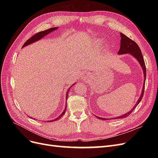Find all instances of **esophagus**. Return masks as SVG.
Listing matches in <instances>:
<instances>
[{
    "mask_svg": "<svg viewBox=\"0 0 158 158\" xmlns=\"http://www.w3.org/2000/svg\"><path fill=\"white\" fill-rule=\"evenodd\" d=\"M89 74H88V73H84L83 74V75H82V78L83 79V80H85L86 79H88L89 78Z\"/></svg>",
    "mask_w": 158,
    "mask_h": 158,
    "instance_id": "1",
    "label": "esophagus"
}]
</instances>
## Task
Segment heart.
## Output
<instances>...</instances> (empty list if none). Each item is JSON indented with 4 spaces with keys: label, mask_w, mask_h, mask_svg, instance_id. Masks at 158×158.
Returning a JSON list of instances; mask_svg holds the SVG:
<instances>
[{
    "label": "heart",
    "mask_w": 158,
    "mask_h": 158,
    "mask_svg": "<svg viewBox=\"0 0 158 158\" xmlns=\"http://www.w3.org/2000/svg\"><path fill=\"white\" fill-rule=\"evenodd\" d=\"M95 44H99L100 43L102 42V40L100 39H97V40H95Z\"/></svg>",
    "instance_id": "obj_1"
}]
</instances>
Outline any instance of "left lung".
Returning a JSON list of instances; mask_svg holds the SVG:
<instances>
[{
  "label": "left lung",
  "instance_id": "obj_1",
  "mask_svg": "<svg viewBox=\"0 0 158 158\" xmlns=\"http://www.w3.org/2000/svg\"><path fill=\"white\" fill-rule=\"evenodd\" d=\"M121 47H120V49H119L118 54V55H124V54H130L132 55L134 58H135L138 61L139 64H140L141 67L143 70V74H144V83H143V86H142V92L140 95V98H138V101L136 103L135 105L132 109L130 111L127 112V113L122 114L121 116H118L115 118H114V119H117V118H125L128 117L129 114H130L134 109H135L136 106H138L140 101L142 99L143 95H144V85H145V81H146V66L144 63V58H143L142 55V52L141 50L140 49V47H138V45L136 44V43H135L132 40H131L130 38H128L127 36L125 35H124L123 33H121ZM99 119H102V120H107V118H103V117H97ZM108 120V118H107Z\"/></svg>",
  "mask_w": 158,
  "mask_h": 158
}]
</instances>
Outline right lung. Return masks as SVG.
<instances>
[{
  "mask_svg": "<svg viewBox=\"0 0 158 158\" xmlns=\"http://www.w3.org/2000/svg\"><path fill=\"white\" fill-rule=\"evenodd\" d=\"M57 29H58V27H52V28H50V29H48V30H47L42 31H40V32H39V33H37V34L34 35L33 36H32L31 38H30V39L28 40L24 44H23V45L22 46V47H26V46H27V45H30V44H32L33 43H35V42H36V41H37L40 40L41 39H42L43 37H45V36H46L47 35H48L49 33H50L51 32L54 31L56 30ZM75 84H76V83H74V84L72 85L71 86H70V88H71L72 86H73V85H74ZM69 89H70V88L68 89L67 92L66 93V100L67 99V98H68V94H69ZM66 109V106H65L64 110V111H63V113H62L58 117H56V118H55V119H52V120H51V121H49L48 122L55 121H56V120H58V119H59V118H60L62 116H63V114L65 113ZM30 118H31V117H30Z\"/></svg>",
  "mask_w": 158,
  "mask_h": 158,
  "instance_id": "add662e5",
  "label": "right lung"
}]
</instances>
